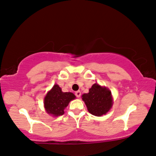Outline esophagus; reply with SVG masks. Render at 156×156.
Returning a JSON list of instances; mask_svg holds the SVG:
<instances>
[{"label":"esophagus","mask_w":156,"mask_h":156,"mask_svg":"<svg viewBox=\"0 0 156 156\" xmlns=\"http://www.w3.org/2000/svg\"><path fill=\"white\" fill-rule=\"evenodd\" d=\"M75 95H76V98H80V96H81V92L80 91H76V92H75Z\"/></svg>","instance_id":"1"}]
</instances>
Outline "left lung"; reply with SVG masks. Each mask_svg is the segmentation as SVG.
<instances>
[{
  "label": "left lung",
  "instance_id": "1",
  "mask_svg": "<svg viewBox=\"0 0 156 156\" xmlns=\"http://www.w3.org/2000/svg\"><path fill=\"white\" fill-rule=\"evenodd\" d=\"M82 97L89 112L95 116L100 117L105 115L112 106L110 90L98 84H93L89 92L82 94Z\"/></svg>",
  "mask_w": 156,
  "mask_h": 156
}]
</instances>
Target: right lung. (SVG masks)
Listing matches in <instances>:
<instances>
[{
	"mask_svg": "<svg viewBox=\"0 0 156 156\" xmlns=\"http://www.w3.org/2000/svg\"><path fill=\"white\" fill-rule=\"evenodd\" d=\"M76 97L72 92H63L58 84H54L44 98V108L48 114L58 117L64 114V109Z\"/></svg>",
	"mask_w": 156,
	"mask_h": 156,
	"instance_id": "obj_1",
	"label": "right lung"
}]
</instances>
